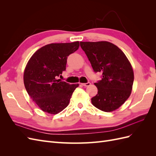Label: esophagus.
I'll return each mask as SVG.
<instances>
[{
  "label": "esophagus",
  "mask_w": 156,
  "mask_h": 156,
  "mask_svg": "<svg viewBox=\"0 0 156 156\" xmlns=\"http://www.w3.org/2000/svg\"><path fill=\"white\" fill-rule=\"evenodd\" d=\"M91 83H82V85L84 86V87H89Z\"/></svg>",
  "instance_id": "esophagus-1"
}]
</instances>
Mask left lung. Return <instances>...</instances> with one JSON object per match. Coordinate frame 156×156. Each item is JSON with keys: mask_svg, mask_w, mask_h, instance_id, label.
I'll list each match as a JSON object with an SVG mask.
<instances>
[{"mask_svg": "<svg viewBox=\"0 0 156 156\" xmlns=\"http://www.w3.org/2000/svg\"><path fill=\"white\" fill-rule=\"evenodd\" d=\"M95 72H101V81L94 84L96 96L92 105L102 111L116 110L131 95L134 80L133 70L120 48L106 41L80 42Z\"/></svg>", "mask_w": 156, "mask_h": 156, "instance_id": "left-lung-1", "label": "left lung"}]
</instances>
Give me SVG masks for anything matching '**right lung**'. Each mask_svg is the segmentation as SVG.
Returning a JSON list of instances; mask_svg holds the SVG:
<instances>
[{"mask_svg": "<svg viewBox=\"0 0 156 156\" xmlns=\"http://www.w3.org/2000/svg\"><path fill=\"white\" fill-rule=\"evenodd\" d=\"M79 47V41L48 44L37 50L28 61L23 81L27 93L41 110L56 115L68 105L79 84H70L56 77L66 69L68 56Z\"/></svg>", "mask_w": 156, "mask_h": 156, "instance_id": "right-lung-1", "label": "right lung"}]
</instances>
